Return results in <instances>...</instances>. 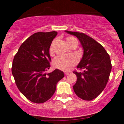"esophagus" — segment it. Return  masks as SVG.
Here are the masks:
<instances>
[{"mask_svg":"<svg viewBox=\"0 0 124 124\" xmlns=\"http://www.w3.org/2000/svg\"><path fill=\"white\" fill-rule=\"evenodd\" d=\"M64 74H65V76H67V75L69 74V72H68V71H66V72H64Z\"/></svg>","mask_w":124,"mask_h":124,"instance_id":"34e87169","label":"esophagus"}]
</instances>
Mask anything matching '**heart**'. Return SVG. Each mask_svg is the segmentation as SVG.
Returning a JSON list of instances; mask_svg holds the SVG:
<instances>
[{"label": "heart", "instance_id": "obj_1", "mask_svg": "<svg viewBox=\"0 0 124 124\" xmlns=\"http://www.w3.org/2000/svg\"><path fill=\"white\" fill-rule=\"evenodd\" d=\"M67 42L70 47L76 44L77 45V41L72 37H68L67 38ZM54 41L52 42L49 48V53L51 55L53 54V46ZM77 59L76 56H59L56 57L53 61V65L55 68L62 71H68L72 67L77 63Z\"/></svg>", "mask_w": 124, "mask_h": 124}]
</instances>
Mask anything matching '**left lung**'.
Masks as SVG:
<instances>
[{
    "instance_id": "left-lung-1",
    "label": "left lung",
    "mask_w": 124,
    "mask_h": 124,
    "mask_svg": "<svg viewBox=\"0 0 124 124\" xmlns=\"http://www.w3.org/2000/svg\"><path fill=\"white\" fill-rule=\"evenodd\" d=\"M65 32L76 36L84 50L83 57L77 67L83 71H73L77 76L74 91L82 100L91 101L100 94L108 82L112 70L110 56L100 44L85 33Z\"/></svg>"
}]
</instances>
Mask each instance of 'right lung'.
<instances>
[{
	"label": "right lung",
	"instance_id": "obj_1",
	"mask_svg": "<svg viewBox=\"0 0 124 124\" xmlns=\"http://www.w3.org/2000/svg\"><path fill=\"white\" fill-rule=\"evenodd\" d=\"M56 31L37 32L21 45L14 57L12 74L19 91L35 103H43L53 96L56 84L64 77L61 70L45 72L50 68L49 48Z\"/></svg>",
	"mask_w": 124,
	"mask_h": 124
}]
</instances>
